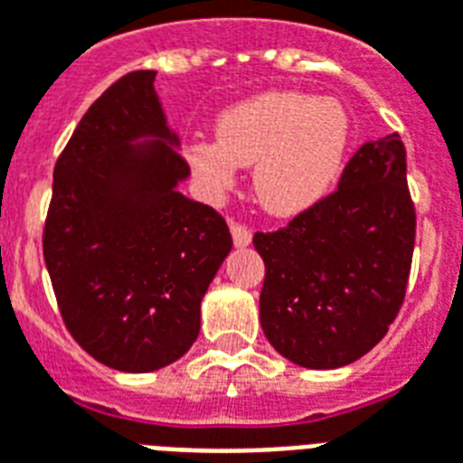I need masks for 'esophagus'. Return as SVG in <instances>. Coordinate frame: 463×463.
<instances>
[{"label":"esophagus","mask_w":463,"mask_h":463,"mask_svg":"<svg viewBox=\"0 0 463 463\" xmlns=\"http://www.w3.org/2000/svg\"><path fill=\"white\" fill-rule=\"evenodd\" d=\"M232 236H234L236 246H249L250 243V229L246 224L232 222Z\"/></svg>","instance_id":"esophagus-1"}]
</instances>
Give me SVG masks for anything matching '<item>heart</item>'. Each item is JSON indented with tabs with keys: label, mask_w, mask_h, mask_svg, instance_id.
<instances>
[{
	"label": "heart",
	"mask_w": 463,
	"mask_h": 463,
	"mask_svg": "<svg viewBox=\"0 0 463 463\" xmlns=\"http://www.w3.org/2000/svg\"><path fill=\"white\" fill-rule=\"evenodd\" d=\"M350 142V118L335 99L268 91L217 120V142L193 139L188 164L207 191L234 185L236 166L253 168L258 203L289 217L314 205L335 181Z\"/></svg>",
	"instance_id": "1"
}]
</instances>
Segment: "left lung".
<instances>
[{"label":"left lung","instance_id":"left-lung-1","mask_svg":"<svg viewBox=\"0 0 463 463\" xmlns=\"http://www.w3.org/2000/svg\"><path fill=\"white\" fill-rule=\"evenodd\" d=\"M265 263L260 326L295 364L335 369L384 338L406 297L415 246L399 132L353 154L338 188L275 232H256Z\"/></svg>","mask_w":463,"mask_h":463}]
</instances>
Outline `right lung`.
<instances>
[{
	"label": "right lung",
	"mask_w": 463,
	"mask_h": 463,
	"mask_svg": "<svg viewBox=\"0 0 463 463\" xmlns=\"http://www.w3.org/2000/svg\"><path fill=\"white\" fill-rule=\"evenodd\" d=\"M154 77L128 71L86 110L57 156L43 227L67 331L120 372H154L188 353L200 302L232 250L224 217L175 191L191 166L164 123ZM145 134L157 142L129 145Z\"/></svg>",
	"instance_id": "right-lung-1"
}]
</instances>
